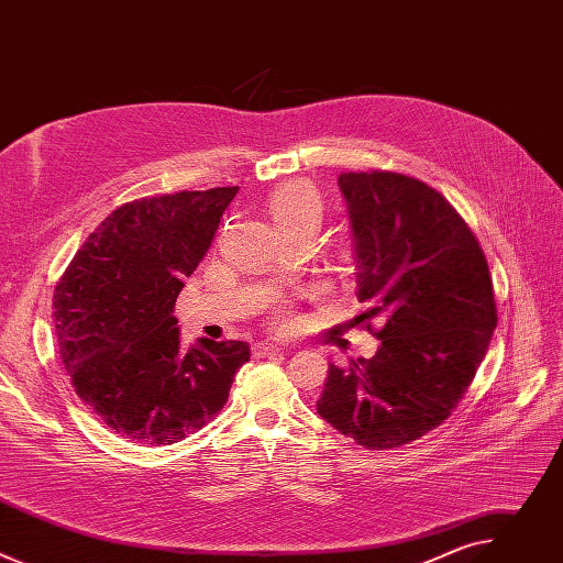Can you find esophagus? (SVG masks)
Returning <instances> with one entry per match:
<instances>
[{
	"instance_id": "1",
	"label": "esophagus",
	"mask_w": 563,
	"mask_h": 563,
	"mask_svg": "<svg viewBox=\"0 0 563 563\" xmlns=\"http://www.w3.org/2000/svg\"><path fill=\"white\" fill-rule=\"evenodd\" d=\"M252 350H254V356H258V358H263V356H274V354H283V352H285V347H278V345H274V343H256Z\"/></svg>"
}]
</instances>
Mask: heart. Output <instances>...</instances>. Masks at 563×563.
Masks as SVG:
<instances>
[{
    "label": "heart",
    "mask_w": 563,
    "mask_h": 563,
    "mask_svg": "<svg viewBox=\"0 0 563 563\" xmlns=\"http://www.w3.org/2000/svg\"><path fill=\"white\" fill-rule=\"evenodd\" d=\"M269 218L278 233L316 229L323 222V202L305 183H287L278 187L267 200Z\"/></svg>",
    "instance_id": "1"
}]
</instances>
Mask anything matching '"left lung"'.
Instances as JSON below:
<instances>
[{"mask_svg": "<svg viewBox=\"0 0 563 563\" xmlns=\"http://www.w3.org/2000/svg\"><path fill=\"white\" fill-rule=\"evenodd\" d=\"M354 243L356 323L378 320L369 361L330 363L316 410L369 450L417 441L441 426L484 361L497 309L476 238L454 207L421 180L341 174Z\"/></svg>", "mask_w": 563, "mask_h": 563, "instance_id": "left-lung-1", "label": "left lung"}]
</instances>
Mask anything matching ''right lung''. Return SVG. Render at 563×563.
Segmentation results:
<instances>
[{"instance_id": "1", "label": "right lung", "mask_w": 563, "mask_h": 563, "mask_svg": "<svg viewBox=\"0 0 563 563\" xmlns=\"http://www.w3.org/2000/svg\"><path fill=\"white\" fill-rule=\"evenodd\" d=\"M235 194L218 187L118 207L55 287V334L75 394L129 441L169 445L194 434L250 361L243 341L185 347L172 316Z\"/></svg>"}]
</instances>
